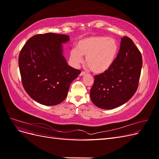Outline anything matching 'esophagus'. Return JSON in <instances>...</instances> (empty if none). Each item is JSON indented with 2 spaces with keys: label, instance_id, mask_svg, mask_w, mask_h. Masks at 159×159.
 Segmentation results:
<instances>
[{
  "label": "esophagus",
  "instance_id": "34e87169",
  "mask_svg": "<svg viewBox=\"0 0 159 159\" xmlns=\"http://www.w3.org/2000/svg\"><path fill=\"white\" fill-rule=\"evenodd\" d=\"M85 75V72H84V71H81V73H80V76H84Z\"/></svg>",
  "mask_w": 159,
  "mask_h": 159
}]
</instances>
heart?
<instances>
[{
	"mask_svg": "<svg viewBox=\"0 0 159 159\" xmlns=\"http://www.w3.org/2000/svg\"><path fill=\"white\" fill-rule=\"evenodd\" d=\"M119 52L118 43L113 38L107 36H88L76 43L75 48L71 50L70 61L75 67L86 57V64L95 74H103L113 66Z\"/></svg>",
	"mask_w": 159,
	"mask_h": 159,
	"instance_id": "b5f03b06",
	"label": "heart"
}]
</instances>
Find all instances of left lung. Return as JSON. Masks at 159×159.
Returning <instances> with one entry per match:
<instances>
[{
  "label": "left lung",
  "instance_id": "1",
  "mask_svg": "<svg viewBox=\"0 0 159 159\" xmlns=\"http://www.w3.org/2000/svg\"><path fill=\"white\" fill-rule=\"evenodd\" d=\"M143 60L131 39L121 38L114 64L105 73L95 75L90 90L92 102L99 108L112 109L127 102L137 89Z\"/></svg>",
  "mask_w": 159,
  "mask_h": 159
}]
</instances>
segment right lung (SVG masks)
<instances>
[{"instance_id": "right-lung-1", "label": "right lung", "mask_w": 159, "mask_h": 159, "mask_svg": "<svg viewBox=\"0 0 159 159\" xmlns=\"http://www.w3.org/2000/svg\"><path fill=\"white\" fill-rule=\"evenodd\" d=\"M70 36L55 33L33 36L22 48L18 66L26 93L44 105L60 104L81 71L70 66L63 56V44Z\"/></svg>"}]
</instances>
